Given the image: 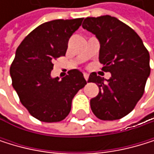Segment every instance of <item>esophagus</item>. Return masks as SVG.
<instances>
[{"mask_svg":"<svg viewBox=\"0 0 154 154\" xmlns=\"http://www.w3.org/2000/svg\"><path fill=\"white\" fill-rule=\"evenodd\" d=\"M83 75H84L85 79H86V80H88V73H86V72H84V73H83Z\"/></svg>","mask_w":154,"mask_h":154,"instance_id":"esophagus-1","label":"esophagus"}]
</instances>
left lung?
Here are the masks:
<instances>
[{
  "label": "left lung",
  "instance_id": "left-lung-1",
  "mask_svg": "<svg viewBox=\"0 0 154 154\" xmlns=\"http://www.w3.org/2000/svg\"><path fill=\"white\" fill-rule=\"evenodd\" d=\"M82 26L100 42L99 61L110 72L104 79L95 72L88 82L96 83L99 93L91 100L93 114L100 120H117L128 115L144 93L151 73L150 54L141 38L116 17H87Z\"/></svg>",
  "mask_w": 154,
  "mask_h": 154
}]
</instances>
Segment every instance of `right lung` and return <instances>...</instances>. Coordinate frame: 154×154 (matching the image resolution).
Here are the masks:
<instances>
[{
  "mask_svg": "<svg viewBox=\"0 0 154 154\" xmlns=\"http://www.w3.org/2000/svg\"><path fill=\"white\" fill-rule=\"evenodd\" d=\"M83 18L58 19L37 26L21 42L10 68L13 87L21 103L39 121L52 123L66 118L72 100L87 81L74 69L60 79L52 78L54 62L64 56L68 40Z\"/></svg>",
  "mask_w": 154,
  "mask_h": 154,
  "instance_id": "1",
  "label": "right lung"
}]
</instances>
